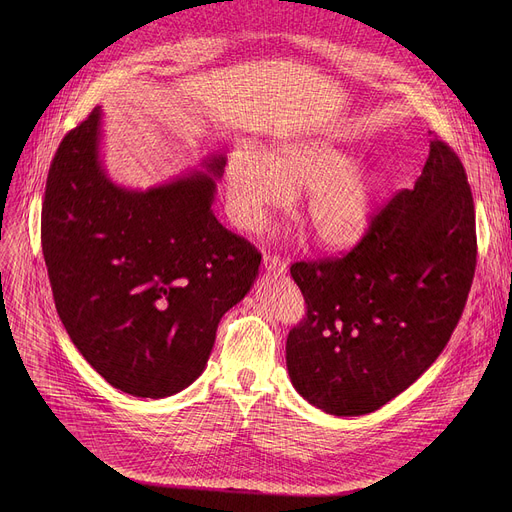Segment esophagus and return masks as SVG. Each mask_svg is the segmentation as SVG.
Instances as JSON below:
<instances>
[{
  "mask_svg": "<svg viewBox=\"0 0 512 512\" xmlns=\"http://www.w3.org/2000/svg\"><path fill=\"white\" fill-rule=\"evenodd\" d=\"M263 265L267 272H274V274H284L288 270V261L282 259L280 255H272V253L263 255Z\"/></svg>",
  "mask_w": 512,
  "mask_h": 512,
  "instance_id": "esophagus-1",
  "label": "esophagus"
}]
</instances>
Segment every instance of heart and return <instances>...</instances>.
Returning a JSON list of instances; mask_svg holds the SVG:
<instances>
[{"instance_id": "1", "label": "heart", "mask_w": 512, "mask_h": 512, "mask_svg": "<svg viewBox=\"0 0 512 512\" xmlns=\"http://www.w3.org/2000/svg\"><path fill=\"white\" fill-rule=\"evenodd\" d=\"M305 193L299 215L319 247L344 251L363 238L371 220L375 182L355 168V157L321 139L278 145L270 159L240 147L230 155L226 193L238 226L259 230L267 211L292 193Z\"/></svg>"}]
</instances>
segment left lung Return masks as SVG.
Returning a JSON list of instances; mask_svg holds the SVG:
<instances>
[{
  "label": "left lung",
  "mask_w": 512,
  "mask_h": 512,
  "mask_svg": "<svg viewBox=\"0 0 512 512\" xmlns=\"http://www.w3.org/2000/svg\"><path fill=\"white\" fill-rule=\"evenodd\" d=\"M475 263L471 186L459 155L436 137L413 191L375 213L351 251L290 265L307 303L286 338L292 386L338 417L384 407L444 351Z\"/></svg>",
  "instance_id": "left-lung-1"
}]
</instances>
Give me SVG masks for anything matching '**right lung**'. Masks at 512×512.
<instances>
[{
  "label": "right lung",
  "mask_w": 512,
  "mask_h": 512,
  "mask_svg": "<svg viewBox=\"0 0 512 512\" xmlns=\"http://www.w3.org/2000/svg\"><path fill=\"white\" fill-rule=\"evenodd\" d=\"M101 107L49 166L41 245L62 324L89 365L139 398L172 396L203 373L222 315L245 299L261 253L211 211L226 157L149 191L101 168Z\"/></svg>",
  "instance_id": "right-lung-1"
}]
</instances>
